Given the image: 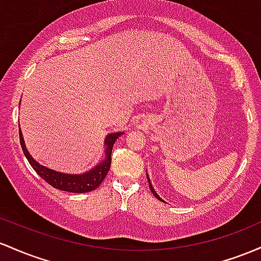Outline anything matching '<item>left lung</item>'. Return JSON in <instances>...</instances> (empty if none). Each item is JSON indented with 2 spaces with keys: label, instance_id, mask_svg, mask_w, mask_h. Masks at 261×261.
Here are the masks:
<instances>
[{
  "label": "left lung",
  "instance_id": "left-lung-1",
  "mask_svg": "<svg viewBox=\"0 0 261 261\" xmlns=\"http://www.w3.org/2000/svg\"><path fill=\"white\" fill-rule=\"evenodd\" d=\"M146 177H148V182H149V187H150V191H151V192H153V195L155 196V197H156V198H158V200L163 201V200H162V198H160V196H159V195H158V194H156V192H155L154 187H153V185H151V182H150V178H149V176H148V175H146Z\"/></svg>",
  "mask_w": 261,
  "mask_h": 261
}]
</instances>
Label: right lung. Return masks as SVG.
<instances>
[{
    "label": "right lung",
    "instance_id": "obj_1",
    "mask_svg": "<svg viewBox=\"0 0 261 261\" xmlns=\"http://www.w3.org/2000/svg\"><path fill=\"white\" fill-rule=\"evenodd\" d=\"M20 105V103H19ZM124 134L123 132H116V133H110L106 136L105 139V159L101 160L97 165L93 166L91 170L84 172V174H66V172H60L57 170L46 168V166L40 165L39 163L32 158L24 144L22 132L19 128V140L22 150L24 153L25 158L31 164V166L36 170V172L39 175L43 180H45L49 185H51L55 189L61 190V191L74 192V194H83V192H90L92 190L97 189L99 184L105 180L108 170L111 168V154H112L113 145L119 137Z\"/></svg>",
    "mask_w": 261,
    "mask_h": 261
}]
</instances>
